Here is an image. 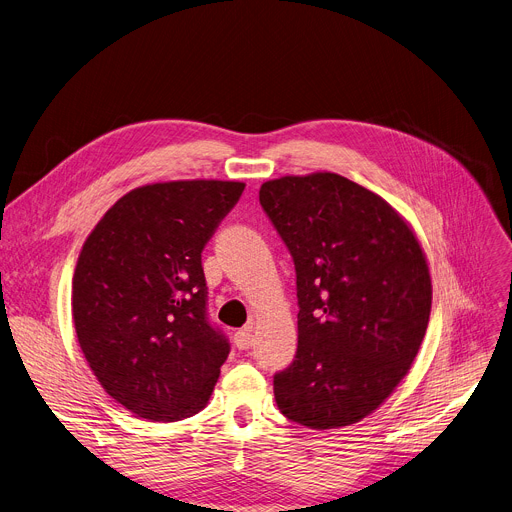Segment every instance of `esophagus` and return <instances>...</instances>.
Here are the masks:
<instances>
[{
	"label": "esophagus",
	"mask_w": 512,
	"mask_h": 512,
	"mask_svg": "<svg viewBox=\"0 0 512 512\" xmlns=\"http://www.w3.org/2000/svg\"><path fill=\"white\" fill-rule=\"evenodd\" d=\"M235 345L239 347V349H249V347H253V329L251 327H245V329H241V331H237L235 333Z\"/></svg>",
	"instance_id": "1"
}]
</instances>
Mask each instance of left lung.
<instances>
[{
  "mask_svg": "<svg viewBox=\"0 0 512 512\" xmlns=\"http://www.w3.org/2000/svg\"><path fill=\"white\" fill-rule=\"evenodd\" d=\"M259 202L296 267L298 351L277 408L308 429L374 412L408 374L431 314L425 253L378 194L337 173L265 181Z\"/></svg>",
  "mask_w": 512,
  "mask_h": 512,
  "instance_id": "1",
  "label": "left lung"
}]
</instances>
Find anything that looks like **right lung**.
Wrapping results in <instances>:
<instances>
[{
  "mask_svg": "<svg viewBox=\"0 0 512 512\" xmlns=\"http://www.w3.org/2000/svg\"><path fill=\"white\" fill-rule=\"evenodd\" d=\"M241 181H167L122 196L91 230L73 275L79 347L102 388L149 421L198 414L230 345L208 320L202 251Z\"/></svg>",
  "mask_w": 512,
  "mask_h": 512,
  "instance_id": "right-lung-1",
  "label": "right lung"
}]
</instances>
